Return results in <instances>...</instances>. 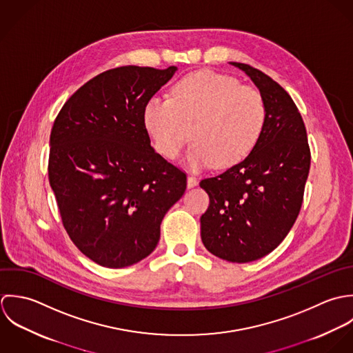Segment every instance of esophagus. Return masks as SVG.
I'll return each instance as SVG.
<instances>
[{"mask_svg":"<svg viewBox=\"0 0 353 353\" xmlns=\"http://www.w3.org/2000/svg\"><path fill=\"white\" fill-rule=\"evenodd\" d=\"M196 185H198L196 177L188 176V179H187V187H188V188H194V187H196Z\"/></svg>","mask_w":353,"mask_h":353,"instance_id":"obj_1","label":"esophagus"}]
</instances>
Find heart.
Segmentation results:
<instances>
[{"instance_id": "1", "label": "heart", "mask_w": 353, "mask_h": 353, "mask_svg": "<svg viewBox=\"0 0 353 353\" xmlns=\"http://www.w3.org/2000/svg\"><path fill=\"white\" fill-rule=\"evenodd\" d=\"M194 123L185 162L192 170L229 168L247 158L261 139L268 109L262 94L228 74L194 72L172 88V99L151 97L141 110V123L152 147L176 159L187 137L181 127Z\"/></svg>"}]
</instances>
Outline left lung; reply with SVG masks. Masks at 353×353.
<instances>
[{"label": "left lung", "mask_w": 353, "mask_h": 353, "mask_svg": "<svg viewBox=\"0 0 353 353\" xmlns=\"http://www.w3.org/2000/svg\"><path fill=\"white\" fill-rule=\"evenodd\" d=\"M244 72L262 94L268 120L251 154L223 173L201 181L210 198L201 236L212 255L247 263L280 245L293 226L310 172L311 154L303 119L290 95L251 65Z\"/></svg>", "instance_id": "8db88e82"}]
</instances>
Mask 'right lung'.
<instances>
[{
    "mask_svg": "<svg viewBox=\"0 0 353 353\" xmlns=\"http://www.w3.org/2000/svg\"><path fill=\"white\" fill-rule=\"evenodd\" d=\"M177 67L127 65L83 84L50 134L49 181L65 230L92 262L121 269L157 247L187 176L151 147L141 110Z\"/></svg>",
    "mask_w": 353,
    "mask_h": 353,
    "instance_id": "right-lung-1",
    "label": "right lung"
}]
</instances>
